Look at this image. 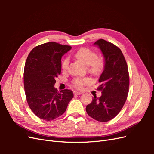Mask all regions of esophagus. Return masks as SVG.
Returning <instances> with one entry per match:
<instances>
[{
    "label": "esophagus",
    "instance_id": "esophagus-1",
    "mask_svg": "<svg viewBox=\"0 0 154 154\" xmlns=\"http://www.w3.org/2000/svg\"><path fill=\"white\" fill-rule=\"evenodd\" d=\"M73 94L74 95H80V94H83V92H78V91H74Z\"/></svg>",
    "mask_w": 154,
    "mask_h": 154
}]
</instances>
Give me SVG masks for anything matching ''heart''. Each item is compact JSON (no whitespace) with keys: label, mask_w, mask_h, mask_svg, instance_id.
I'll return each instance as SVG.
<instances>
[{"label":"heart","mask_w":154,"mask_h":154,"mask_svg":"<svg viewBox=\"0 0 154 154\" xmlns=\"http://www.w3.org/2000/svg\"><path fill=\"white\" fill-rule=\"evenodd\" d=\"M74 57L78 60L87 65L88 71L94 75H99L101 74L105 67V60L101 56H97L96 53L93 50L82 48L78 50ZM69 64V58H66L62 63V68L66 70ZM91 82L89 78H80L77 77L74 79L72 83L74 87L79 89H82L85 85Z\"/></svg>","instance_id":"heart-1"}]
</instances>
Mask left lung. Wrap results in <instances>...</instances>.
<instances>
[{
  "label": "left lung",
  "mask_w": 154,
  "mask_h": 154,
  "mask_svg": "<svg viewBox=\"0 0 154 154\" xmlns=\"http://www.w3.org/2000/svg\"><path fill=\"white\" fill-rule=\"evenodd\" d=\"M102 51L105 67L99 79L97 88L101 96H94L92 101L86 106L88 116L100 122H106L115 118L127 100L129 91L128 66L121 49L103 39L94 43Z\"/></svg>",
  "instance_id": "left-lung-1"
}]
</instances>
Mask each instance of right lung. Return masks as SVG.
Returning a JSON list of instances; mask_svg holds the SVG:
<instances>
[{
	"mask_svg": "<svg viewBox=\"0 0 154 154\" xmlns=\"http://www.w3.org/2000/svg\"><path fill=\"white\" fill-rule=\"evenodd\" d=\"M71 48L50 42L34 48L27 58L24 71L26 100L42 119L51 121L62 115L73 97L72 91L59 92L53 87L55 78L61 74L62 56Z\"/></svg>",
	"mask_w": 154,
	"mask_h": 154,
	"instance_id": "1",
	"label": "right lung"
}]
</instances>
